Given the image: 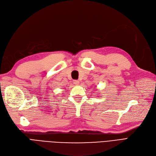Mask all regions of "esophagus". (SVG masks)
Wrapping results in <instances>:
<instances>
[{
	"label": "esophagus",
	"mask_w": 156,
	"mask_h": 156,
	"mask_svg": "<svg viewBox=\"0 0 156 156\" xmlns=\"http://www.w3.org/2000/svg\"><path fill=\"white\" fill-rule=\"evenodd\" d=\"M73 84L77 85V84H79V80H73Z\"/></svg>",
	"instance_id": "1"
}]
</instances>
